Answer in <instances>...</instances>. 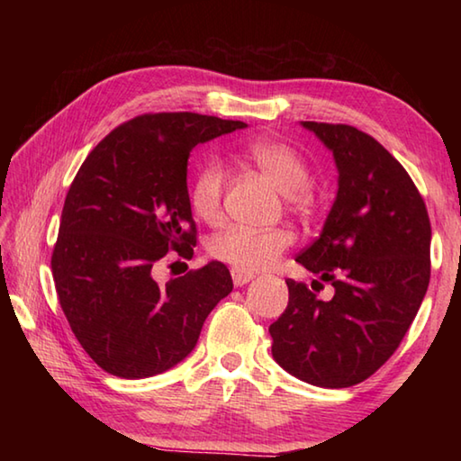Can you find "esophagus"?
Listing matches in <instances>:
<instances>
[{"label": "esophagus", "instance_id": "esophagus-1", "mask_svg": "<svg viewBox=\"0 0 461 461\" xmlns=\"http://www.w3.org/2000/svg\"><path fill=\"white\" fill-rule=\"evenodd\" d=\"M231 278H233V285H236V286H244V285L249 283V280L254 278V275H246V272L231 270Z\"/></svg>", "mask_w": 461, "mask_h": 461}]
</instances>
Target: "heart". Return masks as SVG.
<instances>
[{
	"label": "heart",
	"instance_id": "1",
	"mask_svg": "<svg viewBox=\"0 0 461 461\" xmlns=\"http://www.w3.org/2000/svg\"><path fill=\"white\" fill-rule=\"evenodd\" d=\"M246 156L256 168L267 175L278 191H283L294 203L307 201L309 165L293 146L278 140H256L246 146ZM225 191V168L217 158H209L194 175L189 203L194 215L213 223L221 213ZM293 244L291 231L286 230H254L244 225H231L209 240V254L217 262L231 267V270L254 275L267 270L280 260Z\"/></svg>",
	"mask_w": 461,
	"mask_h": 461
}]
</instances>
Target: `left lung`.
<instances>
[{"instance_id": "8db88e82", "label": "left lung", "mask_w": 461, "mask_h": 461, "mask_svg": "<svg viewBox=\"0 0 461 461\" xmlns=\"http://www.w3.org/2000/svg\"><path fill=\"white\" fill-rule=\"evenodd\" d=\"M333 152L338 194L321 236L296 256L336 291L321 302L288 278V305L268 327L272 357L303 382L348 388L401 346L431 276V223L399 160L346 123L303 122Z\"/></svg>"}]
</instances>
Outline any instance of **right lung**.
<instances>
[{"label":"right lung","instance_id":"add662e5","mask_svg":"<svg viewBox=\"0 0 461 461\" xmlns=\"http://www.w3.org/2000/svg\"><path fill=\"white\" fill-rule=\"evenodd\" d=\"M246 128L191 112L144 113L93 148L62 207L52 276L85 352L120 378L167 372L197 346L207 315L233 288L221 262L158 285L168 249L197 244L186 162L197 144Z\"/></svg>","mask_w":461,"mask_h":461}]
</instances>
